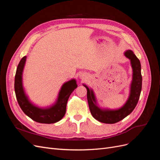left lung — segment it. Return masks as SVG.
Listing matches in <instances>:
<instances>
[{
    "label": "left lung",
    "instance_id": "obj_1",
    "mask_svg": "<svg viewBox=\"0 0 160 160\" xmlns=\"http://www.w3.org/2000/svg\"><path fill=\"white\" fill-rule=\"evenodd\" d=\"M124 54L131 61L133 69V79L129 99L122 108L115 110L99 108L96 104L93 90L89 89L88 86L83 84V86L85 87L88 91L87 96L91 113L95 119L100 122L112 124L119 122L132 112L138 102L142 86L141 63L132 51L128 50Z\"/></svg>",
    "mask_w": 160,
    "mask_h": 160
}]
</instances>
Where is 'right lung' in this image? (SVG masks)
I'll list each match as a JSON object with an SVG mask.
<instances>
[{"label":"right lung","mask_w":160,"mask_h":160,"mask_svg":"<svg viewBox=\"0 0 160 160\" xmlns=\"http://www.w3.org/2000/svg\"><path fill=\"white\" fill-rule=\"evenodd\" d=\"M26 59V56L23 57L19 62L14 77V91L19 106L27 116L38 123L49 124L59 122L65 114L70 95L77 88L76 81L72 79L63 84L54 105L47 108H38L28 101L22 88V75Z\"/></svg>","instance_id":"obj_1"}]
</instances>
